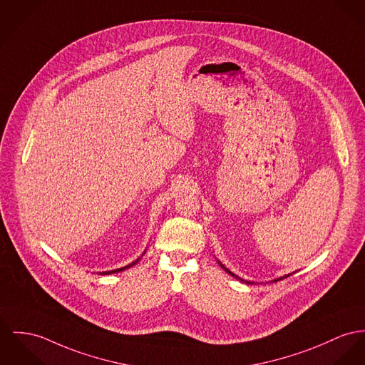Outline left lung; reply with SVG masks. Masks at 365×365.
I'll use <instances>...</instances> for the list:
<instances>
[{"label": "left lung", "instance_id": "left-lung-1", "mask_svg": "<svg viewBox=\"0 0 365 365\" xmlns=\"http://www.w3.org/2000/svg\"><path fill=\"white\" fill-rule=\"evenodd\" d=\"M221 267H222V268H224L225 271H227V269H226V268H225L224 265H222V264H221ZM227 272H229V271H227ZM229 274H230V275H233V274H232V272H229ZM247 283H250V282H247Z\"/></svg>", "mask_w": 365, "mask_h": 365}]
</instances>
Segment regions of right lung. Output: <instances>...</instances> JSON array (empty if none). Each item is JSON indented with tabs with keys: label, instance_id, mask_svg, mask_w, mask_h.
Masks as SVG:
<instances>
[{
	"label": "right lung",
	"instance_id": "right-lung-1",
	"mask_svg": "<svg viewBox=\"0 0 365 365\" xmlns=\"http://www.w3.org/2000/svg\"><path fill=\"white\" fill-rule=\"evenodd\" d=\"M136 262H138V261H136ZM136 262H133V264H130V265H128V267H125V268H119V269H115V271H110V272H103V274H104V275H106V274H113V272H119V271H123V269H126V268H129V267H132V265H135V264H136Z\"/></svg>",
	"mask_w": 365,
	"mask_h": 365
}]
</instances>
